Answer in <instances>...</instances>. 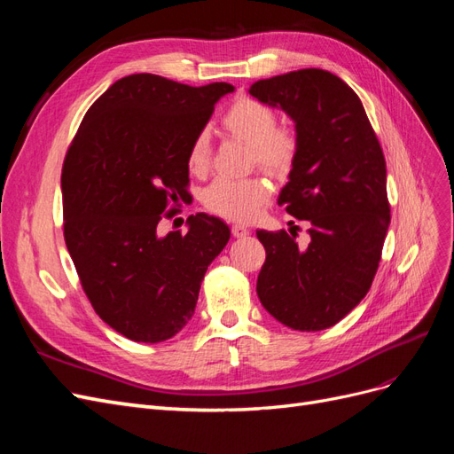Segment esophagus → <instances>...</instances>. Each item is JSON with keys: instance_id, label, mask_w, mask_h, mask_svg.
<instances>
[{"instance_id": "obj_1", "label": "esophagus", "mask_w": 454, "mask_h": 454, "mask_svg": "<svg viewBox=\"0 0 454 454\" xmlns=\"http://www.w3.org/2000/svg\"><path fill=\"white\" fill-rule=\"evenodd\" d=\"M231 232H232V237H235V239H244V237H248V235H250V229L246 227V225L235 223V225L231 227Z\"/></svg>"}]
</instances>
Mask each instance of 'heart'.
Returning a JSON list of instances; mask_svg holds the SVG:
<instances>
[{
  "instance_id": "obj_1",
  "label": "heart",
  "mask_w": 454,
  "mask_h": 454,
  "mask_svg": "<svg viewBox=\"0 0 454 454\" xmlns=\"http://www.w3.org/2000/svg\"><path fill=\"white\" fill-rule=\"evenodd\" d=\"M222 127L252 147V164L272 176H286L292 170L299 153V136L294 127L277 125V112L255 98H239L222 115ZM210 134L200 130L187 151V167L202 174L210 164ZM269 184L261 177L231 180L217 177L206 187L202 202L215 215L231 222H248L255 217L269 199Z\"/></svg>"
}]
</instances>
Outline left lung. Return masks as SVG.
Here are the masks:
<instances>
[{"mask_svg":"<svg viewBox=\"0 0 454 454\" xmlns=\"http://www.w3.org/2000/svg\"><path fill=\"white\" fill-rule=\"evenodd\" d=\"M250 94L295 122L299 153L278 204L310 223L307 248L294 229L257 231L267 252L257 295L280 324L320 332L375 278L390 225L387 160L358 94L333 74L307 67L261 79Z\"/></svg>","mask_w":454,"mask_h":454,"instance_id":"8db88e82","label":"left lung"}]
</instances>
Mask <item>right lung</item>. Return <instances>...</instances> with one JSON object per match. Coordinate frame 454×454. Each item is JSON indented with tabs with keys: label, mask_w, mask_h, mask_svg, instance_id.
I'll use <instances>...</instances> for the list:
<instances>
[{
	"label": "right lung",
	"mask_w": 454,
	"mask_h": 454,
	"mask_svg": "<svg viewBox=\"0 0 454 454\" xmlns=\"http://www.w3.org/2000/svg\"><path fill=\"white\" fill-rule=\"evenodd\" d=\"M229 83L189 87L122 77L96 100L62 167L64 240L96 314L136 342L174 337L191 320L206 269L229 242L214 215L157 235L170 200L189 197L187 151Z\"/></svg>",
	"instance_id": "right-lung-1"
}]
</instances>
